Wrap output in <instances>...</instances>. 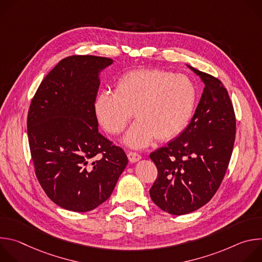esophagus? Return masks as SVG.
<instances>
[{
  "mask_svg": "<svg viewBox=\"0 0 262 262\" xmlns=\"http://www.w3.org/2000/svg\"><path fill=\"white\" fill-rule=\"evenodd\" d=\"M127 158H128L129 162H132V163H136V162L140 161L142 157H141L139 154H137V152H134V151H129V152L127 154Z\"/></svg>",
  "mask_w": 262,
  "mask_h": 262,
  "instance_id": "1",
  "label": "esophagus"
}]
</instances>
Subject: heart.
Segmentation results:
<instances>
[{
	"instance_id": "heart-1",
	"label": "heart",
	"mask_w": 262,
	"mask_h": 262,
	"mask_svg": "<svg viewBox=\"0 0 262 262\" xmlns=\"http://www.w3.org/2000/svg\"><path fill=\"white\" fill-rule=\"evenodd\" d=\"M197 90L184 74L161 69H136L118 80L115 91H102L95 101V113L102 127L121 134L133 118L138 119L124 142L143 148L155 138L160 141L177 136L189 123Z\"/></svg>"
}]
</instances>
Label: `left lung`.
<instances>
[{
  "label": "left lung",
  "mask_w": 262,
  "mask_h": 262,
  "mask_svg": "<svg viewBox=\"0 0 262 262\" xmlns=\"http://www.w3.org/2000/svg\"><path fill=\"white\" fill-rule=\"evenodd\" d=\"M189 67L205 85L195 114L178 138L149 156L158 168L150 197L175 215L195 211L213 197L226 174L236 132L226 88L210 74Z\"/></svg>",
  "instance_id": "1"
}]
</instances>
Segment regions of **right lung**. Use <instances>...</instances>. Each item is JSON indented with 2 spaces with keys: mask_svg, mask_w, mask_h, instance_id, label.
Segmentation results:
<instances>
[{
  "mask_svg": "<svg viewBox=\"0 0 262 262\" xmlns=\"http://www.w3.org/2000/svg\"><path fill=\"white\" fill-rule=\"evenodd\" d=\"M113 60L69 56L37 89L28 113L35 174L60 207L85 212L103 203L127 165L123 149L98 132L95 99L99 72Z\"/></svg>",
  "mask_w": 262,
  "mask_h": 262,
  "instance_id": "obj_1",
  "label": "right lung"
}]
</instances>
